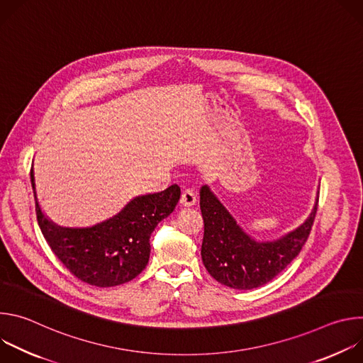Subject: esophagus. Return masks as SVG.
Returning a JSON list of instances; mask_svg holds the SVG:
<instances>
[{
	"mask_svg": "<svg viewBox=\"0 0 363 363\" xmlns=\"http://www.w3.org/2000/svg\"><path fill=\"white\" fill-rule=\"evenodd\" d=\"M196 202V194L191 188H185L181 195V203L185 206H192Z\"/></svg>",
	"mask_w": 363,
	"mask_h": 363,
	"instance_id": "1",
	"label": "esophagus"
}]
</instances>
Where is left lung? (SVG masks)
I'll return each instance as SVG.
<instances>
[{
	"instance_id": "1",
	"label": "left lung",
	"mask_w": 363,
	"mask_h": 363,
	"mask_svg": "<svg viewBox=\"0 0 363 363\" xmlns=\"http://www.w3.org/2000/svg\"><path fill=\"white\" fill-rule=\"evenodd\" d=\"M199 195L203 266L218 283L238 290L272 281L291 263L307 241L319 203L318 199L312 214L294 231L273 242H257L237 225L208 186L203 185Z\"/></svg>"
}]
</instances>
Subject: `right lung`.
Returning <instances> with one entry per match:
<instances>
[{
  "label": "right lung",
  "mask_w": 363,
  "mask_h": 363,
  "mask_svg": "<svg viewBox=\"0 0 363 363\" xmlns=\"http://www.w3.org/2000/svg\"><path fill=\"white\" fill-rule=\"evenodd\" d=\"M40 230L65 267L79 280L113 287L133 280L149 262L150 235L177 206L181 188L136 196L113 218L90 228H63L45 218L35 196L34 172H30Z\"/></svg>",
  "instance_id": "obj_1"
}]
</instances>
